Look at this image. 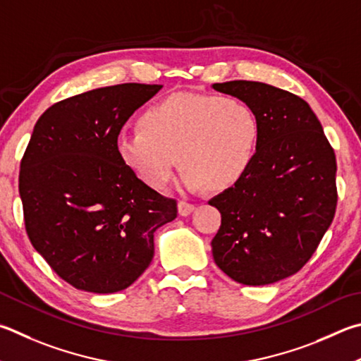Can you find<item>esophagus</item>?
I'll list each match as a JSON object with an SVG mask.
<instances>
[{
	"label": "esophagus",
	"mask_w": 361,
	"mask_h": 361,
	"mask_svg": "<svg viewBox=\"0 0 361 361\" xmlns=\"http://www.w3.org/2000/svg\"><path fill=\"white\" fill-rule=\"evenodd\" d=\"M194 208H195L194 203H189V202H186V200H180V202H178V213H180L181 216L191 214V213L194 212Z\"/></svg>",
	"instance_id": "1"
}]
</instances>
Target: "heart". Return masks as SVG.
<instances>
[{"label": "heart", "instance_id": "heart-1", "mask_svg": "<svg viewBox=\"0 0 361 361\" xmlns=\"http://www.w3.org/2000/svg\"><path fill=\"white\" fill-rule=\"evenodd\" d=\"M259 137V118L245 101L175 93L143 110L137 130L118 137L116 153L153 189L169 185L175 159L186 185L219 192L243 178Z\"/></svg>", "mask_w": 361, "mask_h": 361}]
</instances>
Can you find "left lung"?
Wrapping results in <instances>:
<instances>
[{"instance_id":"obj_1","label":"left lung","mask_w":361,"mask_h":361,"mask_svg":"<svg viewBox=\"0 0 361 361\" xmlns=\"http://www.w3.org/2000/svg\"><path fill=\"white\" fill-rule=\"evenodd\" d=\"M213 88L245 101L260 124L251 167L208 202L221 213L213 257L240 284H273L306 265L335 218V149L297 94L249 80Z\"/></svg>"}]
</instances>
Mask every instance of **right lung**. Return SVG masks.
Listing matches in <instances>:
<instances>
[{"mask_svg":"<svg viewBox=\"0 0 361 361\" xmlns=\"http://www.w3.org/2000/svg\"><path fill=\"white\" fill-rule=\"evenodd\" d=\"M162 85L87 91L39 118L20 162L18 192L32 247L78 290L126 289L152 264L156 228L176 200L147 186L116 153L120 130Z\"/></svg>","mask_w":361,"mask_h":361,"instance_id":"add662e5","label":"right lung"}]
</instances>
